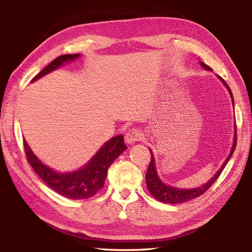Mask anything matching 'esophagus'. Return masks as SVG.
Returning <instances> with one entry per match:
<instances>
[{
    "mask_svg": "<svg viewBox=\"0 0 252 252\" xmlns=\"http://www.w3.org/2000/svg\"><path fill=\"white\" fill-rule=\"evenodd\" d=\"M143 139V133L141 132L139 128H130L125 133V141L128 144H133L134 142H138V141Z\"/></svg>",
    "mask_w": 252,
    "mask_h": 252,
    "instance_id": "obj_1",
    "label": "esophagus"
}]
</instances>
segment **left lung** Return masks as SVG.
<instances>
[{
  "label": "left lung",
  "instance_id": "8db88e82",
  "mask_svg": "<svg viewBox=\"0 0 252 252\" xmlns=\"http://www.w3.org/2000/svg\"><path fill=\"white\" fill-rule=\"evenodd\" d=\"M201 65L204 67L205 69L207 70H212V68L210 66H207L206 64H204L203 62H201ZM220 80H221L222 83L225 85L226 89H228L229 93L232 97V100H233V95H232V92L231 89L229 88V85L225 83L224 80L219 77ZM233 103H234V100H233ZM236 132V131H235ZM236 133H235V139H234V143H233L232 146V150L229 157L225 159V161L223 162L222 167L218 170V172L215 174L212 180L208 181L205 185L198 187V188H192V189H179V188H175V187H171L168 185H164V184L159 180V177L157 175L156 172V169H155V158L154 155H153V153L151 151V162L149 164V169L146 171V175H145V180H146V186L147 189H149V191L151 192V194L154 197L156 200L163 202V203H169V204H176V203H183V202H187L189 200H192L197 197H200V195L203 194L207 189H210V187L213 185V184L216 182V180L219 177V175L221 174V172L223 171L224 167L226 162L229 161V159L232 157L233 152H234L235 147H236Z\"/></svg>",
  "mask_w": 252,
  "mask_h": 252
}]
</instances>
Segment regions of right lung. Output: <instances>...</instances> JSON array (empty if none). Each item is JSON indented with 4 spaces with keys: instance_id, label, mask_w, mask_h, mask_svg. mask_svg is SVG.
Listing matches in <instances>:
<instances>
[{
    "instance_id": "right-lung-1",
    "label": "right lung",
    "mask_w": 252,
    "mask_h": 252,
    "mask_svg": "<svg viewBox=\"0 0 252 252\" xmlns=\"http://www.w3.org/2000/svg\"><path fill=\"white\" fill-rule=\"evenodd\" d=\"M78 57L79 54L60 55L46 66L37 76L34 77L32 82L57 69L59 66L63 65V63L73 61ZM23 146L31 167L45 184L55 192L72 200L92 198L101 190L106 181L109 167L127 149L124 142V137H114L106 142L105 145L97 152V154L91 159V161H89L82 169L76 171V172L59 173L57 171L48 168L33 154L26 140H23Z\"/></svg>"
}]
</instances>
